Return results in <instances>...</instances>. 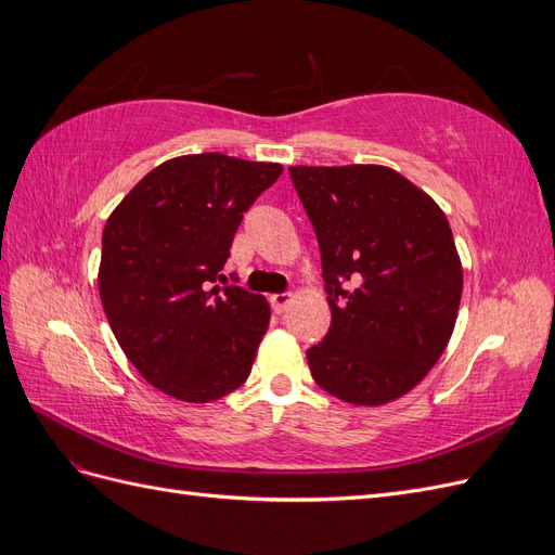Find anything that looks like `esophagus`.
Returning a JSON list of instances; mask_svg holds the SVG:
<instances>
[{"instance_id": "obj_1", "label": "esophagus", "mask_w": 555, "mask_h": 555, "mask_svg": "<svg viewBox=\"0 0 555 555\" xmlns=\"http://www.w3.org/2000/svg\"><path fill=\"white\" fill-rule=\"evenodd\" d=\"M292 300H294L292 294H273V296H271V308H273L278 314H282L284 310L289 308Z\"/></svg>"}]
</instances>
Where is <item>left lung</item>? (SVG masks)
<instances>
[{
  "label": "left lung",
  "instance_id": "obj_1",
  "mask_svg": "<svg viewBox=\"0 0 555 555\" xmlns=\"http://www.w3.org/2000/svg\"><path fill=\"white\" fill-rule=\"evenodd\" d=\"M289 176L331 306L310 373L351 405H384L426 377L456 324L463 268L447 217L389 166H292Z\"/></svg>",
  "mask_w": 555,
  "mask_h": 555
}]
</instances>
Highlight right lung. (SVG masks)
Wrapping results in <instances>:
<instances>
[{"mask_svg":"<svg viewBox=\"0 0 555 555\" xmlns=\"http://www.w3.org/2000/svg\"><path fill=\"white\" fill-rule=\"evenodd\" d=\"M280 164L220 153L159 164L104 227L99 296L133 367L159 391L210 402L247 379L271 308L220 284L233 236Z\"/></svg>","mask_w":555,"mask_h":555,"instance_id":"obj_1","label":"right lung"}]
</instances>
